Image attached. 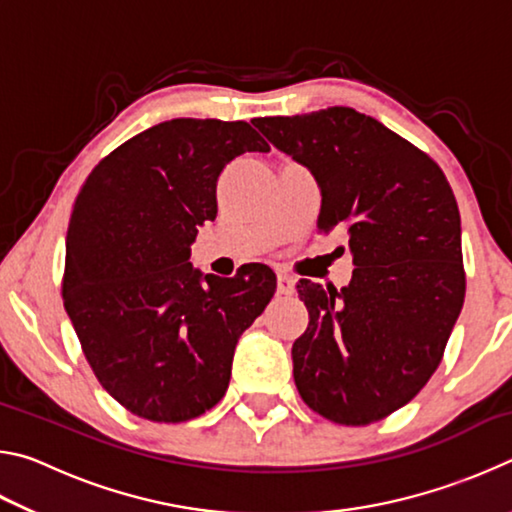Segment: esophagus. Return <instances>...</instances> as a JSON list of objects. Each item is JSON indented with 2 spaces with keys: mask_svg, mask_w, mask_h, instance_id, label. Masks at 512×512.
Masks as SVG:
<instances>
[{
  "mask_svg": "<svg viewBox=\"0 0 512 512\" xmlns=\"http://www.w3.org/2000/svg\"><path fill=\"white\" fill-rule=\"evenodd\" d=\"M293 291H296V280L287 273L277 275V293H280V296H291Z\"/></svg>",
  "mask_w": 512,
  "mask_h": 512,
  "instance_id": "34e87169",
  "label": "esophagus"
}]
</instances>
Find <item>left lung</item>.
I'll return each mask as SVG.
<instances>
[{"label": "left lung", "mask_w": 512, "mask_h": 512, "mask_svg": "<svg viewBox=\"0 0 512 512\" xmlns=\"http://www.w3.org/2000/svg\"><path fill=\"white\" fill-rule=\"evenodd\" d=\"M253 124L314 173L320 232L345 230L350 239L348 287H296L309 309L291 350L298 393L332 422H377L422 391L463 309L452 187L427 153L354 108Z\"/></svg>", "instance_id": "8db88e82"}]
</instances>
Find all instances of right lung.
Wrapping results in <instances>:
<instances>
[{
	"mask_svg": "<svg viewBox=\"0 0 512 512\" xmlns=\"http://www.w3.org/2000/svg\"><path fill=\"white\" fill-rule=\"evenodd\" d=\"M271 151L246 121L171 119L103 158L76 196L63 300L101 386L153 422L198 418L228 391L239 336L275 293L264 264L219 277L189 264L216 180Z\"/></svg>",
	"mask_w": 512,
	"mask_h": 512,
	"instance_id": "obj_1",
	"label": "right lung"
}]
</instances>
